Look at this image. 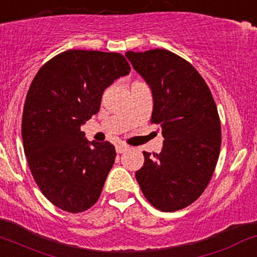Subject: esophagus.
<instances>
[{
    "label": "esophagus",
    "instance_id": "esophagus-1",
    "mask_svg": "<svg viewBox=\"0 0 257 257\" xmlns=\"http://www.w3.org/2000/svg\"><path fill=\"white\" fill-rule=\"evenodd\" d=\"M129 149V147L128 145H125V144H117L115 145V151H117L118 154H123L124 151H126Z\"/></svg>",
    "mask_w": 257,
    "mask_h": 257
}]
</instances>
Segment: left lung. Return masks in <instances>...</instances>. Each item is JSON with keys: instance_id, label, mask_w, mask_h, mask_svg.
Wrapping results in <instances>:
<instances>
[{"instance_id": "8db88e82", "label": "left lung", "mask_w": 257, "mask_h": 257, "mask_svg": "<svg viewBox=\"0 0 257 257\" xmlns=\"http://www.w3.org/2000/svg\"><path fill=\"white\" fill-rule=\"evenodd\" d=\"M125 56L150 87L151 121L165 139L160 154L144 151L137 181L154 207L182 209L203 193L219 158L217 106L198 71L176 54L154 49L126 51Z\"/></svg>"}]
</instances>
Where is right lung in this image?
Masks as SVG:
<instances>
[{
	"label": "right lung",
	"instance_id": "obj_1",
	"mask_svg": "<svg viewBox=\"0 0 257 257\" xmlns=\"http://www.w3.org/2000/svg\"><path fill=\"white\" fill-rule=\"evenodd\" d=\"M129 71L119 53L69 50L43 65L29 87L24 154L38 187L60 209L83 212L99 198L117 154L80 128L98 113L104 90Z\"/></svg>",
	"mask_w": 257,
	"mask_h": 257
}]
</instances>
